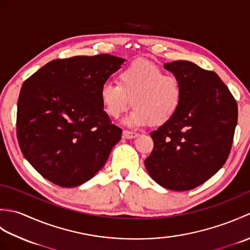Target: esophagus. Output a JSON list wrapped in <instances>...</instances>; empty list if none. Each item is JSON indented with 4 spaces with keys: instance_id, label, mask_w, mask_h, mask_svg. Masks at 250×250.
Masks as SVG:
<instances>
[{
    "instance_id": "obj_1",
    "label": "esophagus",
    "mask_w": 250,
    "mask_h": 250,
    "mask_svg": "<svg viewBox=\"0 0 250 250\" xmlns=\"http://www.w3.org/2000/svg\"><path fill=\"white\" fill-rule=\"evenodd\" d=\"M122 135H124L125 139L131 140V139H135V137L139 136V133H136V132H131L128 130H124V132H122Z\"/></svg>"
}]
</instances>
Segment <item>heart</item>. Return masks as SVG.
<instances>
[{
	"label": "heart",
	"mask_w": 250,
	"mask_h": 250,
	"mask_svg": "<svg viewBox=\"0 0 250 250\" xmlns=\"http://www.w3.org/2000/svg\"><path fill=\"white\" fill-rule=\"evenodd\" d=\"M101 102L111 118H118L128 109L133 110L125 122L143 126H160L171 121L182 106L184 90L179 78L166 74L147 60H137L122 68L117 83H103Z\"/></svg>",
	"instance_id": "heart-1"
}]
</instances>
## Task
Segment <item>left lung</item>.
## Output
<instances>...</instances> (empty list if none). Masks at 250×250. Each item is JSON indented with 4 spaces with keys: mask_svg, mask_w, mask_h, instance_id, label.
<instances>
[{
    "mask_svg": "<svg viewBox=\"0 0 250 250\" xmlns=\"http://www.w3.org/2000/svg\"><path fill=\"white\" fill-rule=\"evenodd\" d=\"M179 78L184 100L167 124L152 131L145 167L162 187L191 190L224 167L237 124V103L219 76L189 61L166 63Z\"/></svg>",
    "mask_w": 250,
    "mask_h": 250,
    "instance_id": "1",
    "label": "left lung"
}]
</instances>
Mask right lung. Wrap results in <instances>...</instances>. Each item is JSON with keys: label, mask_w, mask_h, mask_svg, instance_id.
I'll return each mask as SVG.
<instances>
[{"label": "right lung", "mask_w": 250, "mask_h": 250, "mask_svg": "<svg viewBox=\"0 0 250 250\" xmlns=\"http://www.w3.org/2000/svg\"><path fill=\"white\" fill-rule=\"evenodd\" d=\"M125 59L72 57L47 63L23 83L17 139L24 158L60 187H77L104 167L122 130L101 102L103 83Z\"/></svg>", "instance_id": "obj_1"}]
</instances>
